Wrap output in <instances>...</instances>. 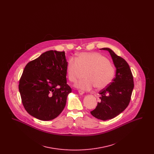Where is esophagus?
I'll return each mask as SVG.
<instances>
[{
    "instance_id": "1",
    "label": "esophagus",
    "mask_w": 154,
    "mask_h": 154,
    "mask_svg": "<svg viewBox=\"0 0 154 154\" xmlns=\"http://www.w3.org/2000/svg\"><path fill=\"white\" fill-rule=\"evenodd\" d=\"M79 93L80 94V95H83L84 94V92L83 91H81V90H79Z\"/></svg>"
}]
</instances>
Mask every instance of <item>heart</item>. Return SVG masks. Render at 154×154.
<instances>
[{
	"label": "heart",
	"instance_id": "b5f03b06",
	"mask_svg": "<svg viewBox=\"0 0 154 154\" xmlns=\"http://www.w3.org/2000/svg\"><path fill=\"white\" fill-rule=\"evenodd\" d=\"M82 71H85L84 79L75 87L82 91H90L94 87L97 89L107 87L114 80L116 68L109 60L97 52H81L76 58L69 59L66 72L68 79L76 82Z\"/></svg>",
	"mask_w": 154,
	"mask_h": 154
}]
</instances>
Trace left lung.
I'll return each instance as SVG.
<instances>
[{"mask_svg":"<svg viewBox=\"0 0 154 154\" xmlns=\"http://www.w3.org/2000/svg\"><path fill=\"white\" fill-rule=\"evenodd\" d=\"M102 50L110 52L116 67V77L109 85L99 92L101 100L91 114L97 119L106 121L114 118L128 106L134 88L131 70L124 59L108 48Z\"/></svg>","mask_w":154,"mask_h":154,"instance_id":"8db88e82","label":"left lung"}]
</instances>
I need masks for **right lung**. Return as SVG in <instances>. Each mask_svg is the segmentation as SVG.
Returning <instances> with one entry per match:
<instances>
[{
	"label": "right lung",
	"instance_id": "obj_1",
	"mask_svg": "<svg viewBox=\"0 0 154 154\" xmlns=\"http://www.w3.org/2000/svg\"><path fill=\"white\" fill-rule=\"evenodd\" d=\"M65 51L50 50L27 63L19 81L22 104L30 116L50 121L62 112L72 89Z\"/></svg>",
	"mask_w": 154,
	"mask_h": 154
}]
</instances>
